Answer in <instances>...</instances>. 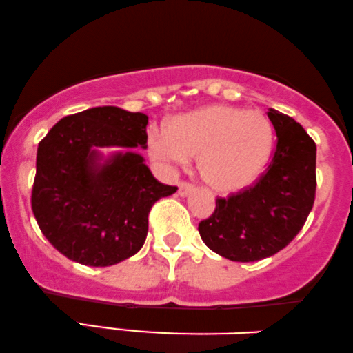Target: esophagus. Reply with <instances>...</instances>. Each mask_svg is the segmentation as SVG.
I'll return each mask as SVG.
<instances>
[{"instance_id": "1", "label": "esophagus", "mask_w": 353, "mask_h": 353, "mask_svg": "<svg viewBox=\"0 0 353 353\" xmlns=\"http://www.w3.org/2000/svg\"><path fill=\"white\" fill-rule=\"evenodd\" d=\"M192 192H193V185L185 183V181L178 185V194H180V196H188Z\"/></svg>"}]
</instances>
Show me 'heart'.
<instances>
[{"label": "heart", "mask_w": 353, "mask_h": 353, "mask_svg": "<svg viewBox=\"0 0 353 353\" xmlns=\"http://www.w3.org/2000/svg\"><path fill=\"white\" fill-rule=\"evenodd\" d=\"M274 128L263 112L205 105L178 115L168 130H152L147 150L161 168L185 167L198 155V172L211 188L231 194L258 181L271 160Z\"/></svg>", "instance_id": "1"}]
</instances>
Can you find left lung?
<instances>
[{"label": "left lung", "instance_id": "obj_1", "mask_svg": "<svg viewBox=\"0 0 353 353\" xmlns=\"http://www.w3.org/2000/svg\"><path fill=\"white\" fill-rule=\"evenodd\" d=\"M277 145L268 172L246 192L216 200L200 223L203 243L223 258L252 263L279 252L304 226L316 198V143L301 123L269 109Z\"/></svg>", "mask_w": 353, "mask_h": 353}]
</instances>
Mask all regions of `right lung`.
I'll return each instance as SVG.
<instances>
[{
  "label": "right lung",
  "instance_id": "1",
  "mask_svg": "<svg viewBox=\"0 0 353 353\" xmlns=\"http://www.w3.org/2000/svg\"><path fill=\"white\" fill-rule=\"evenodd\" d=\"M148 117L114 105L68 115L37 147L32 213L61 254L105 268L143 246L153 203L176 192L160 183L139 148ZM119 146L103 154L102 148Z\"/></svg>",
  "mask_w": 353,
  "mask_h": 353
}]
</instances>
